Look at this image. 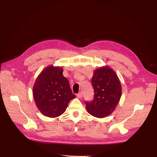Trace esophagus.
<instances>
[{"instance_id": "34e87169", "label": "esophagus", "mask_w": 157, "mask_h": 157, "mask_svg": "<svg viewBox=\"0 0 157 157\" xmlns=\"http://www.w3.org/2000/svg\"><path fill=\"white\" fill-rule=\"evenodd\" d=\"M82 96H83V93H82V92H79V93L77 94V97L78 98H81Z\"/></svg>"}]
</instances>
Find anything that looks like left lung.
I'll return each mask as SVG.
<instances>
[{
    "label": "left lung",
    "mask_w": 157,
    "mask_h": 157,
    "mask_svg": "<svg viewBox=\"0 0 157 157\" xmlns=\"http://www.w3.org/2000/svg\"><path fill=\"white\" fill-rule=\"evenodd\" d=\"M94 97L86 102L89 114L97 118H104L116 108L121 95V86L118 76L108 66L95 70L92 78Z\"/></svg>",
    "instance_id": "obj_1"
}]
</instances>
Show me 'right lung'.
<instances>
[{"label":"right lung","instance_id":"add662e5","mask_svg":"<svg viewBox=\"0 0 157 157\" xmlns=\"http://www.w3.org/2000/svg\"><path fill=\"white\" fill-rule=\"evenodd\" d=\"M62 72V67L48 66L39 74L35 81L33 96L37 108L46 117L60 116L69 102L76 97L68 79Z\"/></svg>","mask_w":157,"mask_h":157}]
</instances>
